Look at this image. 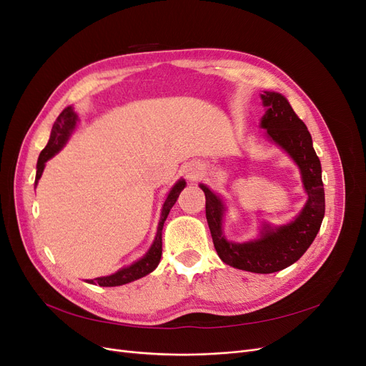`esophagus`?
Instances as JSON below:
<instances>
[{"mask_svg":"<svg viewBox=\"0 0 366 366\" xmlns=\"http://www.w3.org/2000/svg\"><path fill=\"white\" fill-rule=\"evenodd\" d=\"M202 171H203V169H202V164L197 163V162H191V163H187V164L184 166L186 179L191 180V182L197 180L198 177L202 175Z\"/></svg>","mask_w":366,"mask_h":366,"instance_id":"obj_1","label":"esophagus"}]
</instances>
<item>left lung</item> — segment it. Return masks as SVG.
Wrapping results in <instances>:
<instances>
[{
	"label": "left lung",
	"mask_w": 366,
	"mask_h": 366,
	"mask_svg": "<svg viewBox=\"0 0 366 366\" xmlns=\"http://www.w3.org/2000/svg\"><path fill=\"white\" fill-rule=\"evenodd\" d=\"M267 113L261 120V127L267 129L269 137L290 154L302 174L308 200L302 212L290 224L276 229H265L259 239L252 242H229L221 232L223 203L200 184L206 195V218L214 239L218 257L235 269L253 273H273L296 262L312 246L322 224L325 214V194L322 169L316 156L312 136L304 122L293 112L289 101L280 93L261 96Z\"/></svg>",
	"instance_id": "left-lung-1"
}]
</instances>
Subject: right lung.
Segmentation results:
<instances>
[{"label": "right lung", "mask_w": 366, "mask_h": 366, "mask_svg": "<svg viewBox=\"0 0 366 366\" xmlns=\"http://www.w3.org/2000/svg\"><path fill=\"white\" fill-rule=\"evenodd\" d=\"M76 120H77V116L74 114L71 107L65 108L64 112L58 116V119L54 120L49 143L39 154L38 164H36V180H35V183H38V180L41 179L44 166H46V162L49 159H51L54 154H56L65 145V142L69 140L70 132L73 131V128L76 125ZM184 186H186L184 180H180L172 187L168 198H166V202H164L163 209H162V217H160V221H159L156 239H154V244L151 246L149 252L145 254V257H143L142 259H139L137 262H134L132 265H129V267L116 272L114 274L104 276V278H94V280L88 281V282L96 284V285L99 284L101 287L124 285V284H128L131 281H136V280L142 278V276H145V274L151 273L154 269H156L159 262H160V258H162V229H163V224H164L166 218H168L171 207L175 204L177 198H179V195L183 191Z\"/></svg>", "instance_id": "add662e5"}]
</instances>
